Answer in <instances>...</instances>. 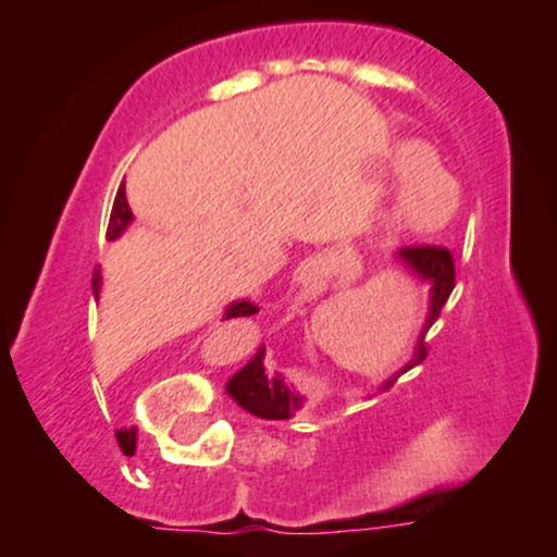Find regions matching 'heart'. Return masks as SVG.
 Returning <instances> with one entry per match:
<instances>
[{
	"instance_id": "heart-1",
	"label": "heart",
	"mask_w": 557,
	"mask_h": 557,
	"mask_svg": "<svg viewBox=\"0 0 557 557\" xmlns=\"http://www.w3.org/2000/svg\"><path fill=\"white\" fill-rule=\"evenodd\" d=\"M395 168H398V175L406 177V181L418 177L417 182L403 190L398 212H395L398 225L413 230V233H432V230L443 227L453 212H456L458 194L447 177L440 175V172H432V151L421 144L400 146L398 157H395Z\"/></svg>"
}]
</instances>
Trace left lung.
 <instances>
[{
    "mask_svg": "<svg viewBox=\"0 0 557 557\" xmlns=\"http://www.w3.org/2000/svg\"><path fill=\"white\" fill-rule=\"evenodd\" d=\"M400 259L411 267L419 277H424L432 285V306H430V319H426L424 332H421V341L417 345V359L408 363L400 374H406L408 369H413L417 363L426 359V330L437 322L443 314L447 298H450L453 287H456V264H453L450 248L445 246H430V243H421V246H406L400 251ZM398 374V376H400ZM398 376L385 382V387H393L398 382ZM227 393L240 403L246 411H251L253 417L261 419H290L293 411L300 408V395L293 393L283 385V380H267L264 374V348L248 361V367H243L233 380L227 382Z\"/></svg>",
    "mask_w": 557,
    "mask_h": 557,
    "instance_id": "obj_1",
    "label": "left lung"
}]
</instances>
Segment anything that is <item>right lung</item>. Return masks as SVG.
Returning <instances> with one entry per match:
<instances>
[{"instance_id": "right-lung-1", "label": "right lung", "mask_w": 557, "mask_h": 557, "mask_svg": "<svg viewBox=\"0 0 557 557\" xmlns=\"http://www.w3.org/2000/svg\"><path fill=\"white\" fill-rule=\"evenodd\" d=\"M131 220H133V214H131V207H127L125 188H123V185H120V188H117V196H114V203H112L110 225H107V240H114V238H117V235L123 233V230L127 227V222H131ZM99 285H101V274H99V270H94V283H91V287H94V296H99ZM257 311H259L257 306L248 304V300H238V304L230 306L227 314H225V319L251 317V314H257ZM117 437L131 440V437H133V432H120Z\"/></svg>"}]
</instances>
